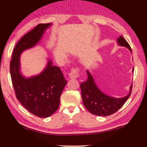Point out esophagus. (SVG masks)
I'll list each match as a JSON object with an SVG mask.
<instances>
[{"label":"esophagus","instance_id":"34e87169","mask_svg":"<svg viewBox=\"0 0 147 147\" xmlns=\"http://www.w3.org/2000/svg\"><path fill=\"white\" fill-rule=\"evenodd\" d=\"M69 77L71 79H76L79 77V68H72L70 73H69Z\"/></svg>","mask_w":147,"mask_h":147}]
</instances>
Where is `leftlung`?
<instances>
[{
    "instance_id": "8db88e82",
    "label": "left lung",
    "mask_w": 147,
    "mask_h": 147,
    "mask_svg": "<svg viewBox=\"0 0 147 147\" xmlns=\"http://www.w3.org/2000/svg\"><path fill=\"white\" fill-rule=\"evenodd\" d=\"M118 43L120 45L124 46L132 51L130 45L123 37L120 36L118 39ZM86 72L88 79L80 84L82 100L86 109L92 114L102 116H110L117 112L131 94L132 84L127 96L116 99L102 93L96 86L91 74L88 71Z\"/></svg>"
}]
</instances>
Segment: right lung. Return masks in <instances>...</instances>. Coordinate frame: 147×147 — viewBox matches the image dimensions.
<instances>
[{"label": "right lung", "mask_w": 147, "mask_h": 147, "mask_svg": "<svg viewBox=\"0 0 147 147\" xmlns=\"http://www.w3.org/2000/svg\"><path fill=\"white\" fill-rule=\"evenodd\" d=\"M51 23L39 24L18 41L10 63L12 83L16 98L34 115L40 118L51 116L58 109L60 97L67 81L61 70L51 61L39 76L29 79L19 72V57L24 50L35 45Z\"/></svg>", "instance_id": "add662e5"}]
</instances>
